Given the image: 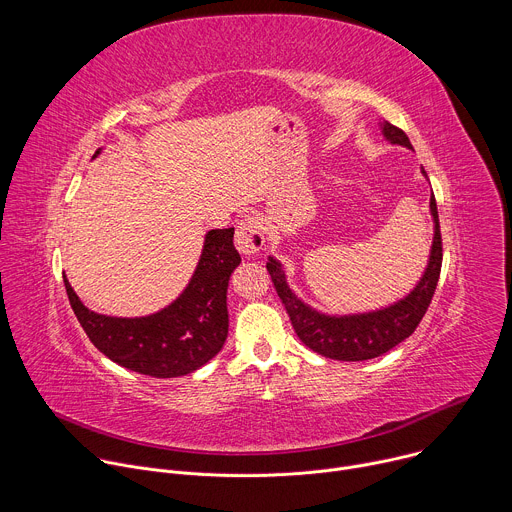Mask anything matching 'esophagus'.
Here are the masks:
<instances>
[{"label": "esophagus", "mask_w": 512, "mask_h": 512, "mask_svg": "<svg viewBox=\"0 0 512 512\" xmlns=\"http://www.w3.org/2000/svg\"><path fill=\"white\" fill-rule=\"evenodd\" d=\"M263 231H261V225L257 218L253 216H245L239 221L237 225V231H235V245L239 249L241 255H257L261 249H263Z\"/></svg>", "instance_id": "34e87169"}]
</instances>
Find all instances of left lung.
<instances>
[{"mask_svg": "<svg viewBox=\"0 0 512 512\" xmlns=\"http://www.w3.org/2000/svg\"><path fill=\"white\" fill-rule=\"evenodd\" d=\"M383 137L393 145H403L411 148L409 137L389 121H379ZM421 174L427 178L425 170ZM429 214L433 221V241L429 247L427 265L413 285L409 294L399 298L397 302L369 310V312H354V314H328L320 312L308 302H304L294 289L287 283L285 267L273 255L267 257V271L277 289V296L285 306L291 324L298 338L314 352L332 358V360H371L377 358L399 342L409 338L421 318L425 316L433 291L440 279L442 271V233H440V218H437V204L431 192L429 198Z\"/></svg>", "mask_w": 512, "mask_h": 512, "instance_id": "obj_1", "label": "left lung"}]
</instances>
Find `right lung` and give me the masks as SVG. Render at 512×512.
Masks as SVG:
<instances>
[{
    "label": "right lung",
    "mask_w": 512,
    "mask_h": 512,
    "mask_svg": "<svg viewBox=\"0 0 512 512\" xmlns=\"http://www.w3.org/2000/svg\"><path fill=\"white\" fill-rule=\"evenodd\" d=\"M103 152L99 148L93 160ZM235 229L204 235L198 265L182 294L150 316L117 318L89 310L64 275L68 302L91 342L119 367L156 379L184 377L221 352L229 334L227 289L241 255Z\"/></svg>",
    "instance_id": "1"
}]
</instances>
